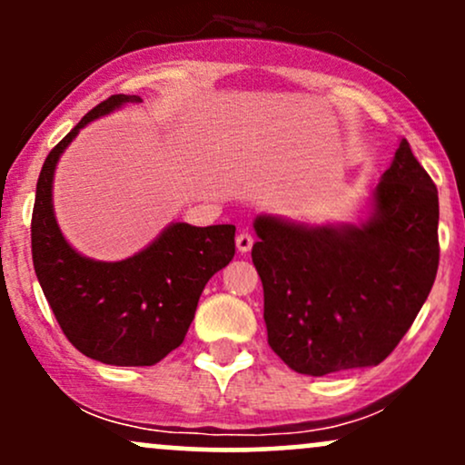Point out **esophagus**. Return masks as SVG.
<instances>
[{
	"label": "esophagus",
	"mask_w": 465,
	"mask_h": 465,
	"mask_svg": "<svg viewBox=\"0 0 465 465\" xmlns=\"http://www.w3.org/2000/svg\"><path fill=\"white\" fill-rule=\"evenodd\" d=\"M236 247L240 253H249L251 247H253V236L249 232H240L236 236Z\"/></svg>",
	"instance_id": "esophagus-1"
}]
</instances>
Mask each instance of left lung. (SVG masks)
<instances>
[{
	"label": "left lung",
	"instance_id": "8db88e82",
	"mask_svg": "<svg viewBox=\"0 0 465 465\" xmlns=\"http://www.w3.org/2000/svg\"><path fill=\"white\" fill-rule=\"evenodd\" d=\"M437 223V188L407 140L359 225L308 227L260 214L251 258L271 350L306 376L385 361L433 288Z\"/></svg>",
	"mask_w": 465,
	"mask_h": 465
}]
</instances>
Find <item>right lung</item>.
Here are the masks:
<instances>
[{
  "instance_id": "obj_1",
  "label": "right lung",
  "mask_w": 465,
  "mask_h": 465,
  "mask_svg": "<svg viewBox=\"0 0 465 465\" xmlns=\"http://www.w3.org/2000/svg\"><path fill=\"white\" fill-rule=\"evenodd\" d=\"M129 103L142 98H106L47 154L32 210V262L74 348L106 365L146 367L183 343L203 288L236 253V227L173 223L146 249L120 262L84 258L67 242L52 205L58 159L89 122Z\"/></svg>"
}]
</instances>
